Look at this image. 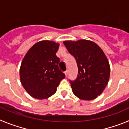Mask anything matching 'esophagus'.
<instances>
[{"mask_svg":"<svg viewBox=\"0 0 129 129\" xmlns=\"http://www.w3.org/2000/svg\"><path fill=\"white\" fill-rule=\"evenodd\" d=\"M64 73H65V75H66V76H67V75H68V73H69V71H67V70H66V71L64 72Z\"/></svg>","mask_w":129,"mask_h":129,"instance_id":"obj_1","label":"esophagus"}]
</instances>
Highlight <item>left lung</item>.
I'll return each mask as SVG.
<instances>
[{
	"mask_svg": "<svg viewBox=\"0 0 129 129\" xmlns=\"http://www.w3.org/2000/svg\"><path fill=\"white\" fill-rule=\"evenodd\" d=\"M65 46L75 58L78 71L75 80H69L73 93L83 100L101 94L107 85L110 66L102 49L92 41H64Z\"/></svg>",
	"mask_w": 129,
	"mask_h": 129,
	"instance_id": "left-lung-1",
	"label": "left lung"
}]
</instances>
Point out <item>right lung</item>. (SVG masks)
<instances>
[{"mask_svg":"<svg viewBox=\"0 0 129 129\" xmlns=\"http://www.w3.org/2000/svg\"><path fill=\"white\" fill-rule=\"evenodd\" d=\"M59 44L49 40L37 42L26 53L20 69V78L25 90L36 99L54 94L64 73L58 67L56 53Z\"/></svg>","mask_w":129,"mask_h":129,"instance_id":"obj_1","label":"right lung"}]
</instances>
